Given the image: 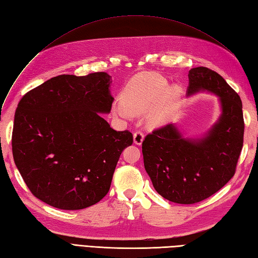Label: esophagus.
Listing matches in <instances>:
<instances>
[{
    "mask_svg": "<svg viewBox=\"0 0 258 258\" xmlns=\"http://www.w3.org/2000/svg\"><path fill=\"white\" fill-rule=\"evenodd\" d=\"M143 140H144V135L142 134L141 131L135 132V135H134V142H135V144L141 145L142 142H143Z\"/></svg>",
    "mask_w": 258,
    "mask_h": 258,
    "instance_id": "1",
    "label": "esophagus"
}]
</instances>
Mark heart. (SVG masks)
I'll use <instances>...</instances> for the list:
<instances>
[{"mask_svg": "<svg viewBox=\"0 0 258 258\" xmlns=\"http://www.w3.org/2000/svg\"><path fill=\"white\" fill-rule=\"evenodd\" d=\"M166 87L167 81L159 75L145 73L137 76L124 91L123 103L117 104V114L123 119H131L135 114L147 112L145 121L148 126H162L181 97L178 87Z\"/></svg>", "mask_w": 258, "mask_h": 258, "instance_id": "obj_1", "label": "heart"}]
</instances>
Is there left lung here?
Wrapping results in <instances>:
<instances>
[{"label":"left lung","instance_id":"obj_1","mask_svg":"<svg viewBox=\"0 0 258 258\" xmlns=\"http://www.w3.org/2000/svg\"><path fill=\"white\" fill-rule=\"evenodd\" d=\"M187 97L212 93L221 114L205 135L185 137L175 123L155 130L142 143L144 168L165 199L196 204L220 190L235 174L243 145L244 121L238 93L223 77L205 67L189 70Z\"/></svg>","mask_w":258,"mask_h":258}]
</instances>
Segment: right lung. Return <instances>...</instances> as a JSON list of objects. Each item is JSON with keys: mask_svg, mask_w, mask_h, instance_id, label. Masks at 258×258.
Returning a JSON list of instances; mask_svg holds the SVG:
<instances>
[{"mask_svg": "<svg viewBox=\"0 0 258 258\" xmlns=\"http://www.w3.org/2000/svg\"><path fill=\"white\" fill-rule=\"evenodd\" d=\"M112 77L59 75L22 97L15 113L13 156L36 198L61 210H82L107 194L131 132L111 128Z\"/></svg>", "mask_w": 258, "mask_h": 258, "instance_id": "obj_1", "label": "right lung"}]
</instances>
